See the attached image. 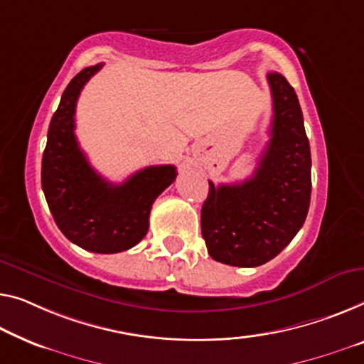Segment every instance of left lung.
Here are the masks:
<instances>
[{
  "label": "left lung",
  "mask_w": 364,
  "mask_h": 364,
  "mask_svg": "<svg viewBox=\"0 0 364 364\" xmlns=\"http://www.w3.org/2000/svg\"><path fill=\"white\" fill-rule=\"evenodd\" d=\"M273 96L269 142L253 176L214 186L200 232L215 262L253 268L273 259L301 230L311 204V147L299 100L281 73H268Z\"/></svg>",
  "instance_id": "obj_1"
}]
</instances>
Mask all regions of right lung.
Masks as SVG:
<instances>
[{
  "label": "right lung",
  "mask_w": 364,
  "mask_h": 364,
  "mask_svg": "<svg viewBox=\"0 0 364 364\" xmlns=\"http://www.w3.org/2000/svg\"><path fill=\"white\" fill-rule=\"evenodd\" d=\"M105 63L70 81L53 112L42 156V189L62 234L95 253H119L142 240L154 200L176 178L173 165L147 166L121 184L93 170L75 135V111L83 86Z\"/></svg>",
  "instance_id": "obj_1"
}]
</instances>
